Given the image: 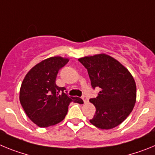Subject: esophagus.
<instances>
[{
	"label": "esophagus",
	"instance_id": "esophagus-1",
	"mask_svg": "<svg viewBox=\"0 0 155 155\" xmlns=\"http://www.w3.org/2000/svg\"><path fill=\"white\" fill-rule=\"evenodd\" d=\"M82 99H83L84 103H87V102H88V98H87V97L86 96H82Z\"/></svg>",
	"mask_w": 155,
	"mask_h": 155
}]
</instances>
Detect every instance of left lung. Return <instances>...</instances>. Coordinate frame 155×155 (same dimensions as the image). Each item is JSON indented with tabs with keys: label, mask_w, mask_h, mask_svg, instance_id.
<instances>
[{
	"label": "left lung",
	"mask_w": 155,
	"mask_h": 155,
	"mask_svg": "<svg viewBox=\"0 0 155 155\" xmlns=\"http://www.w3.org/2000/svg\"><path fill=\"white\" fill-rule=\"evenodd\" d=\"M78 61L87 70L91 87L100 88L98 96L89 100L96 109L90 123L102 130L119 126L130 114L136 102V83L132 74L118 61L105 53Z\"/></svg>",
	"instance_id": "8db88e82"
}]
</instances>
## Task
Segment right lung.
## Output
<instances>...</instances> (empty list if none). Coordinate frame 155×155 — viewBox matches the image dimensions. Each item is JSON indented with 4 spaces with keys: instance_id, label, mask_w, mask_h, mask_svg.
<instances>
[{
    "instance_id": "right-lung-1",
    "label": "right lung",
    "mask_w": 155,
    "mask_h": 155,
    "mask_svg": "<svg viewBox=\"0 0 155 155\" xmlns=\"http://www.w3.org/2000/svg\"><path fill=\"white\" fill-rule=\"evenodd\" d=\"M68 58L52 57L37 64L25 77L19 99L28 118L39 127L56 125L65 118L71 102L82 104L78 97L68 96L65 87H58L59 70L68 64Z\"/></svg>"
}]
</instances>
